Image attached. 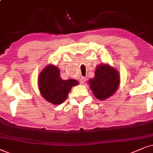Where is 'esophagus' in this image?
Wrapping results in <instances>:
<instances>
[{"label": "esophagus", "mask_w": 153, "mask_h": 153, "mask_svg": "<svg viewBox=\"0 0 153 153\" xmlns=\"http://www.w3.org/2000/svg\"><path fill=\"white\" fill-rule=\"evenodd\" d=\"M86 81V78L85 77H81L80 78V82L83 84V83H85V82Z\"/></svg>", "instance_id": "1"}]
</instances>
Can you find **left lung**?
Masks as SVG:
<instances>
[{
  "label": "left lung",
  "mask_w": 153,
  "mask_h": 153,
  "mask_svg": "<svg viewBox=\"0 0 153 153\" xmlns=\"http://www.w3.org/2000/svg\"><path fill=\"white\" fill-rule=\"evenodd\" d=\"M120 83L119 73L108 64L97 66L94 78L89 80L90 87L96 98L104 100L114 94Z\"/></svg>",
  "instance_id": "8db88e82"
}]
</instances>
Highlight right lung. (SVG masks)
Wrapping results in <instances>:
<instances>
[{
    "label": "right lung",
    "instance_id": "add662e5",
    "mask_svg": "<svg viewBox=\"0 0 153 153\" xmlns=\"http://www.w3.org/2000/svg\"><path fill=\"white\" fill-rule=\"evenodd\" d=\"M78 84L74 79H61L59 69L52 64L44 68L38 78L39 89L42 97L53 104H62L71 88Z\"/></svg>",
    "mask_w": 153,
    "mask_h": 153
}]
</instances>
